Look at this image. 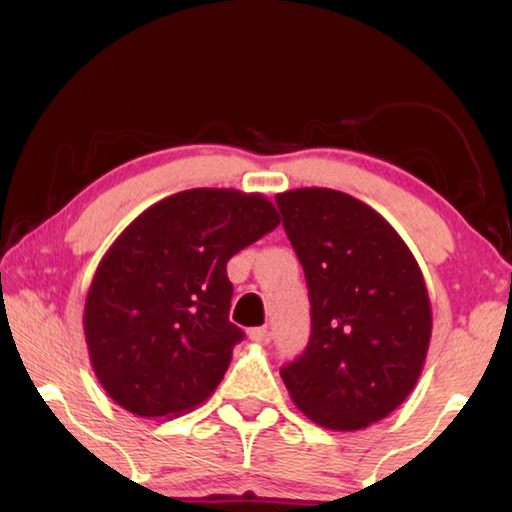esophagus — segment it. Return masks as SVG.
<instances>
[{
  "instance_id": "34e87169",
  "label": "esophagus",
  "mask_w": 512,
  "mask_h": 512,
  "mask_svg": "<svg viewBox=\"0 0 512 512\" xmlns=\"http://www.w3.org/2000/svg\"><path fill=\"white\" fill-rule=\"evenodd\" d=\"M249 338L258 345H267V343H270L272 336H270V332H267V327H256V329H251V332H249Z\"/></svg>"
}]
</instances>
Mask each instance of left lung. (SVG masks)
<instances>
[{
    "label": "left lung",
    "instance_id": "obj_1",
    "mask_svg": "<svg viewBox=\"0 0 512 512\" xmlns=\"http://www.w3.org/2000/svg\"><path fill=\"white\" fill-rule=\"evenodd\" d=\"M304 267L311 338L281 380L313 423L364 430L419 382L432 334L421 267L396 229L355 196L300 187L277 194Z\"/></svg>",
    "mask_w": 512,
    "mask_h": 512
}]
</instances>
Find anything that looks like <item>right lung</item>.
Returning <instances> with one entry per match:
<instances>
[{
  "instance_id": "1",
  "label": "right lung",
  "mask_w": 512,
  "mask_h": 512,
  "mask_svg": "<svg viewBox=\"0 0 512 512\" xmlns=\"http://www.w3.org/2000/svg\"><path fill=\"white\" fill-rule=\"evenodd\" d=\"M279 226L263 194H171L102 256L84 302L91 366L114 403L171 419L208 400L245 332L229 320L226 263Z\"/></svg>"
}]
</instances>
